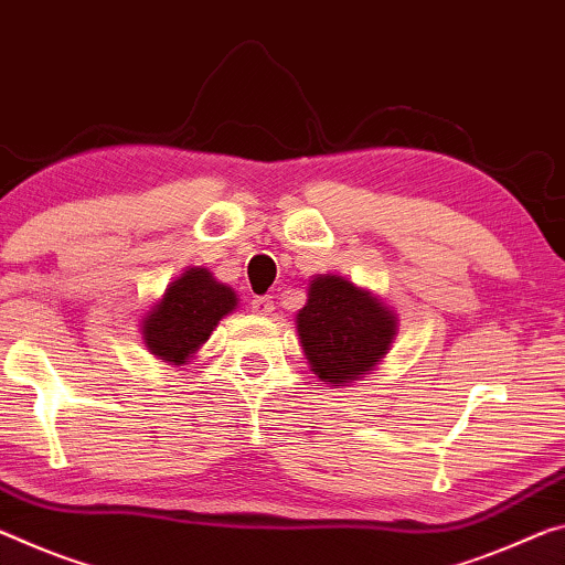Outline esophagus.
<instances>
[{"mask_svg":"<svg viewBox=\"0 0 565 565\" xmlns=\"http://www.w3.org/2000/svg\"><path fill=\"white\" fill-rule=\"evenodd\" d=\"M276 307H274V299L271 297H254L250 299V311L258 317H268L271 315Z\"/></svg>","mask_w":565,"mask_h":565,"instance_id":"obj_1","label":"esophagus"}]
</instances>
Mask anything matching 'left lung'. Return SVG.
I'll return each mask as SVG.
<instances>
[{"label": "left lung", "instance_id": "1", "mask_svg": "<svg viewBox=\"0 0 565 565\" xmlns=\"http://www.w3.org/2000/svg\"><path fill=\"white\" fill-rule=\"evenodd\" d=\"M397 331L395 309L337 274H319L309 281L307 303L297 315L309 370L334 390L377 370Z\"/></svg>", "mask_w": 565, "mask_h": 565}]
</instances>
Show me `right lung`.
<instances>
[{"label": "right lung", "instance_id": "right-lung-1", "mask_svg": "<svg viewBox=\"0 0 565 565\" xmlns=\"http://www.w3.org/2000/svg\"><path fill=\"white\" fill-rule=\"evenodd\" d=\"M238 309V294L209 268L188 266L166 286L163 297L140 317L142 344L168 364L183 366L201 352L213 329Z\"/></svg>", "mask_w": 565, "mask_h": 565}]
</instances>
